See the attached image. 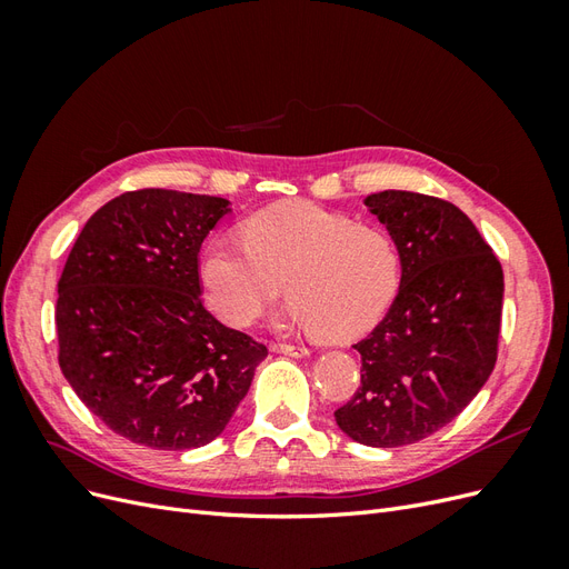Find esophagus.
Instances as JSON below:
<instances>
[{
    "instance_id": "34e87169",
    "label": "esophagus",
    "mask_w": 569,
    "mask_h": 569,
    "mask_svg": "<svg viewBox=\"0 0 569 569\" xmlns=\"http://www.w3.org/2000/svg\"><path fill=\"white\" fill-rule=\"evenodd\" d=\"M270 351H272V353L295 356V358H303V356L311 353L306 347H295V343H270Z\"/></svg>"
}]
</instances>
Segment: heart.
Here are the masks:
<instances>
[{
  "instance_id": "obj_1",
  "label": "heart",
  "mask_w": 569,
  "mask_h": 569,
  "mask_svg": "<svg viewBox=\"0 0 569 569\" xmlns=\"http://www.w3.org/2000/svg\"><path fill=\"white\" fill-rule=\"evenodd\" d=\"M201 280L213 313L232 327L268 311L287 282L289 320L341 343L385 318L401 287V253L382 228L289 201L256 213L244 244L213 239Z\"/></svg>"
}]
</instances>
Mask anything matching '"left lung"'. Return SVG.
Instances as JSON below:
<instances>
[{
    "instance_id": "left-lung-1",
    "label": "left lung",
    "mask_w": 569,
    "mask_h": 569,
    "mask_svg": "<svg viewBox=\"0 0 569 569\" xmlns=\"http://www.w3.org/2000/svg\"><path fill=\"white\" fill-rule=\"evenodd\" d=\"M366 206L401 253L389 313L353 343L360 387L335 420L353 441L393 449L458 418L496 366L503 268L458 206L401 189Z\"/></svg>"
}]
</instances>
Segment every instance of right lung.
<instances>
[{"instance_id": "add662e5", "label": "right lung", "mask_w": 569, "mask_h": 569, "mask_svg": "<svg viewBox=\"0 0 569 569\" xmlns=\"http://www.w3.org/2000/svg\"><path fill=\"white\" fill-rule=\"evenodd\" d=\"M228 211L220 197L134 189L84 222L61 272V372L101 422L149 449L220 437L268 356L201 301L199 249Z\"/></svg>"}]
</instances>
